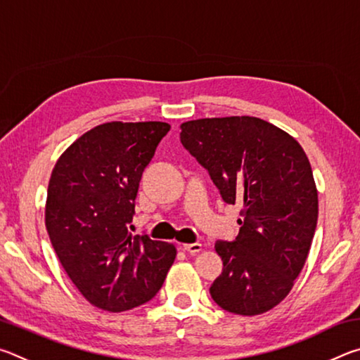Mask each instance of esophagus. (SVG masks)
Returning a JSON list of instances; mask_svg holds the SVG:
<instances>
[{
  "label": "esophagus",
  "instance_id": "obj_1",
  "mask_svg": "<svg viewBox=\"0 0 360 360\" xmlns=\"http://www.w3.org/2000/svg\"><path fill=\"white\" fill-rule=\"evenodd\" d=\"M182 249L188 254H198L203 249V246L200 243H188V245H182Z\"/></svg>",
  "mask_w": 360,
  "mask_h": 360
}]
</instances>
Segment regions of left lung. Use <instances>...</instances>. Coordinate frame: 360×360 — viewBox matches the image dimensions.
Masks as SVG:
<instances>
[{
	"mask_svg": "<svg viewBox=\"0 0 360 360\" xmlns=\"http://www.w3.org/2000/svg\"><path fill=\"white\" fill-rule=\"evenodd\" d=\"M181 143L208 169L225 203L241 206L240 233L217 241L224 271L210 294L225 311L255 316L281 303L307 262L318 188L300 143L249 115L181 124Z\"/></svg>",
	"mask_w": 360,
	"mask_h": 360,
	"instance_id": "8db88e82",
	"label": "left lung"
}]
</instances>
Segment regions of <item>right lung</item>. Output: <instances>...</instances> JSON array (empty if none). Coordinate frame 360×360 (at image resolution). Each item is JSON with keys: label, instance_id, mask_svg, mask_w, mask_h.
Segmentation results:
<instances>
[{"label": "right lung", "instance_id": "obj_1", "mask_svg": "<svg viewBox=\"0 0 360 360\" xmlns=\"http://www.w3.org/2000/svg\"><path fill=\"white\" fill-rule=\"evenodd\" d=\"M165 122H106L84 133L52 169L46 229L66 275L94 307L120 313L149 302L176 246L131 235L135 198Z\"/></svg>", "mask_w": 360, "mask_h": 360}]
</instances>
